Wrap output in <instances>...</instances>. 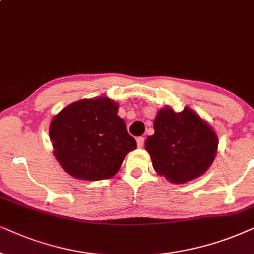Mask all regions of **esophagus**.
Listing matches in <instances>:
<instances>
[{
    "label": "esophagus",
    "instance_id": "34e87169",
    "mask_svg": "<svg viewBox=\"0 0 254 254\" xmlns=\"http://www.w3.org/2000/svg\"><path fill=\"white\" fill-rule=\"evenodd\" d=\"M137 145H138V147H143V145H144V140H145V138L144 137H137Z\"/></svg>",
    "mask_w": 254,
    "mask_h": 254
}]
</instances>
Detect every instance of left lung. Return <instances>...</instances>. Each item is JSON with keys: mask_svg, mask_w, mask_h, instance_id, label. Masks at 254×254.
Masks as SVG:
<instances>
[{"mask_svg": "<svg viewBox=\"0 0 254 254\" xmlns=\"http://www.w3.org/2000/svg\"><path fill=\"white\" fill-rule=\"evenodd\" d=\"M154 133L145 141L153 168L173 184H185L208 170L217 152V136L194 111L159 110Z\"/></svg>", "mask_w": 254, "mask_h": 254, "instance_id": "8db88e82", "label": "left lung"}]
</instances>
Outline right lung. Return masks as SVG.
Instances as JSON below:
<instances>
[{
  "label": "right lung",
  "mask_w": 254,
  "mask_h": 254,
  "mask_svg": "<svg viewBox=\"0 0 254 254\" xmlns=\"http://www.w3.org/2000/svg\"><path fill=\"white\" fill-rule=\"evenodd\" d=\"M118 106L108 97L67 106L50 127L54 155L67 173L88 181L113 178L125 155L137 147Z\"/></svg>",
  "instance_id": "right-lung-1"
}]
</instances>
